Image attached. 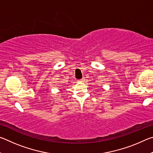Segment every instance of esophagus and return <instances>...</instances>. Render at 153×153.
I'll return each mask as SVG.
<instances>
[{
	"instance_id": "obj_1",
	"label": "esophagus",
	"mask_w": 153,
	"mask_h": 153,
	"mask_svg": "<svg viewBox=\"0 0 153 153\" xmlns=\"http://www.w3.org/2000/svg\"><path fill=\"white\" fill-rule=\"evenodd\" d=\"M84 80H85L84 78H82V79H80L79 80V82H84Z\"/></svg>"
}]
</instances>
